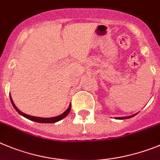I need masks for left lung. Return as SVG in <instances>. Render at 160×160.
I'll return each instance as SVG.
<instances>
[{"label":"left lung","instance_id":"left-lung-1","mask_svg":"<svg viewBox=\"0 0 160 160\" xmlns=\"http://www.w3.org/2000/svg\"><path fill=\"white\" fill-rule=\"evenodd\" d=\"M137 114H134V115L132 116H130V117H116L117 119H119V120H124V119H128V118H131V117H134V116H136Z\"/></svg>","mask_w":160,"mask_h":160}]
</instances>
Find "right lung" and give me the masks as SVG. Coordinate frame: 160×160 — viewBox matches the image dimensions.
Segmentation results:
<instances>
[{
  "instance_id": "obj_1",
  "label": "right lung",
  "mask_w": 160,
  "mask_h": 160,
  "mask_svg": "<svg viewBox=\"0 0 160 160\" xmlns=\"http://www.w3.org/2000/svg\"><path fill=\"white\" fill-rule=\"evenodd\" d=\"M10 100H11V102H12V106L14 107V109H15L16 110H17V112H19V114H20V115L23 116V117H26L27 119L30 120V121H35V122H39V123H55V122H58V121H61V120H62L63 118H65V117H67V115H68V113L70 112V109H71V104H70L68 109H67V110H66L65 112H63V113L61 114V115L58 116V117H50V118H43V117H33V116H30V115H28V114L23 113V112H22L20 110V109H17V107L16 106L15 104H14V102H13V101H12V99L11 96H10Z\"/></svg>"
}]
</instances>
